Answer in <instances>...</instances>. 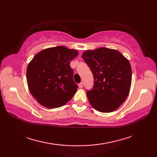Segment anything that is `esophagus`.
<instances>
[{"instance_id": "obj_1", "label": "esophagus", "mask_w": 157, "mask_h": 157, "mask_svg": "<svg viewBox=\"0 0 157 157\" xmlns=\"http://www.w3.org/2000/svg\"><path fill=\"white\" fill-rule=\"evenodd\" d=\"M78 86H79V88H83V83L82 82L79 83V84H78Z\"/></svg>"}]
</instances>
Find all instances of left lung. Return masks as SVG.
<instances>
[{"label": "left lung", "instance_id": "obj_1", "mask_svg": "<svg viewBox=\"0 0 157 157\" xmlns=\"http://www.w3.org/2000/svg\"><path fill=\"white\" fill-rule=\"evenodd\" d=\"M82 57L94 76V87L86 94L96 111L111 113L124 102L132 84V68L128 59L115 49L102 47L88 50Z\"/></svg>", "mask_w": 157, "mask_h": 157}]
</instances>
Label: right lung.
Here are the masks:
<instances>
[{
    "label": "right lung",
    "mask_w": 157,
    "mask_h": 157,
    "mask_svg": "<svg viewBox=\"0 0 157 157\" xmlns=\"http://www.w3.org/2000/svg\"><path fill=\"white\" fill-rule=\"evenodd\" d=\"M78 55L75 49L59 46L40 51L29 63L26 72L29 90L41 105L58 108L72 98L78 86L70 62Z\"/></svg>",
    "instance_id": "obj_1"
}]
</instances>
